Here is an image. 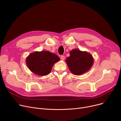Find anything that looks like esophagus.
Segmentation results:
<instances>
[{
	"instance_id": "1",
	"label": "esophagus",
	"mask_w": 121,
	"mask_h": 121,
	"mask_svg": "<svg viewBox=\"0 0 121 121\" xmlns=\"http://www.w3.org/2000/svg\"><path fill=\"white\" fill-rule=\"evenodd\" d=\"M65 56H63V55H61V59L62 60H64V59H65Z\"/></svg>"
}]
</instances>
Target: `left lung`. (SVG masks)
<instances>
[{
    "mask_svg": "<svg viewBox=\"0 0 121 121\" xmlns=\"http://www.w3.org/2000/svg\"><path fill=\"white\" fill-rule=\"evenodd\" d=\"M70 56L66 59V63L71 72L75 75H81L86 72L92 66L94 60L92 56L87 52L73 49Z\"/></svg>",
    "mask_w": 121,
    "mask_h": 121,
    "instance_id": "8db88e82",
    "label": "left lung"
}]
</instances>
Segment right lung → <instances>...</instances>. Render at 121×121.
Returning a JSON list of instances; mask_svg holds the SVG:
<instances>
[{
    "label": "right lung",
    "mask_w": 121,
    "mask_h": 121,
    "mask_svg": "<svg viewBox=\"0 0 121 121\" xmlns=\"http://www.w3.org/2000/svg\"><path fill=\"white\" fill-rule=\"evenodd\" d=\"M59 60V57L56 54L48 51H43L31 53L27 57L26 62L32 72L44 76L50 73L54 63Z\"/></svg>",
    "instance_id": "right-lung-1"
}]
</instances>
